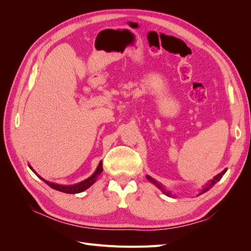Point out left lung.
Masks as SVG:
<instances>
[{"label": "left lung", "mask_w": 251, "mask_h": 251, "mask_svg": "<svg viewBox=\"0 0 251 251\" xmlns=\"http://www.w3.org/2000/svg\"><path fill=\"white\" fill-rule=\"evenodd\" d=\"M226 169L223 171V172H221L220 174H218L217 176H215L214 178H212L211 180H209L206 184H205L201 189H200V192H199V194L197 195V196H200V195H202V194H204V193H206L208 189L210 188V187H212L214 186L217 182L222 178V176L223 175L226 173ZM147 179L151 182V183H153L155 186H157L159 189H160V191L164 194V195H166L168 197H173V198H176V194H174V193H172L171 191H169V189H166V187H164L160 182H158V181H156L154 178H151V176H149V175H147Z\"/></svg>", "instance_id": "8db88e82"}]
</instances>
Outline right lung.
Listing matches in <instances>:
<instances>
[{
	"label": "right lung",
	"mask_w": 251,
	"mask_h": 251,
	"mask_svg": "<svg viewBox=\"0 0 251 251\" xmlns=\"http://www.w3.org/2000/svg\"><path fill=\"white\" fill-rule=\"evenodd\" d=\"M28 166L30 168V170H31L36 175L37 177H39L41 180H43L45 183L48 184L51 188L56 189V191H58V192H63V193H66V194H78V193H81L83 191H86V189H88L93 183H95V181L97 180L98 177H100V175L102 172V161H100V164H98V166H97V169L95 170V172L92 175H91L89 178L85 179V180L81 181V182H78V183H76V184L63 185V184L53 183V182H49L47 180H45L44 178H42L40 176V175L36 174V172L32 169L31 165L28 164Z\"/></svg>",
	"instance_id": "obj_1"
}]
</instances>
